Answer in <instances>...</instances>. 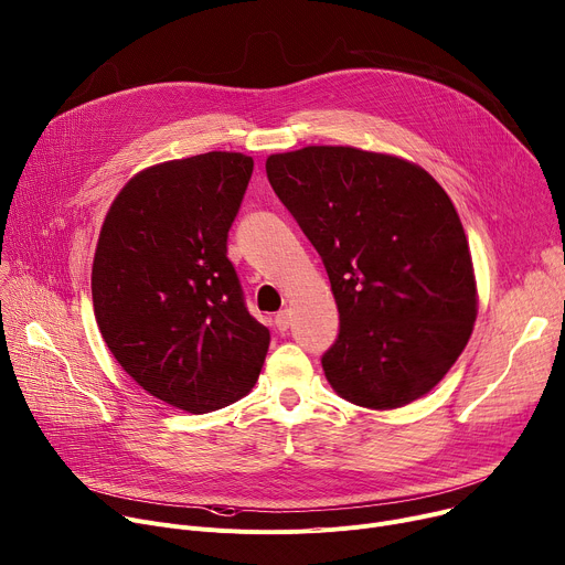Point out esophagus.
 I'll use <instances>...</instances> for the list:
<instances>
[{"label": "esophagus", "instance_id": "1", "mask_svg": "<svg viewBox=\"0 0 565 565\" xmlns=\"http://www.w3.org/2000/svg\"><path fill=\"white\" fill-rule=\"evenodd\" d=\"M275 327H277L279 331H286V329L290 327V313H288L286 309L275 316Z\"/></svg>", "mask_w": 565, "mask_h": 565}]
</instances>
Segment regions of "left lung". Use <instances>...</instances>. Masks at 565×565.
<instances>
[{
	"label": "left lung",
	"instance_id": "1",
	"mask_svg": "<svg viewBox=\"0 0 565 565\" xmlns=\"http://www.w3.org/2000/svg\"><path fill=\"white\" fill-rule=\"evenodd\" d=\"M275 195L320 254L341 313L322 370L343 399L397 408L429 393L477 318L468 241L423 168L354 147L266 161Z\"/></svg>",
	"mask_w": 565,
	"mask_h": 565
}]
</instances>
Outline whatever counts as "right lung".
Returning a JSON list of instances; mask_svg holds the SVG:
<instances>
[{
    "mask_svg": "<svg viewBox=\"0 0 565 565\" xmlns=\"http://www.w3.org/2000/svg\"><path fill=\"white\" fill-rule=\"evenodd\" d=\"M252 170L236 152L147 168L99 234L93 307L104 341L138 386L188 413L247 395L270 345L227 256Z\"/></svg>",
    "mask_w": 565,
    "mask_h": 565,
    "instance_id": "right-lung-1",
    "label": "right lung"
}]
</instances>
